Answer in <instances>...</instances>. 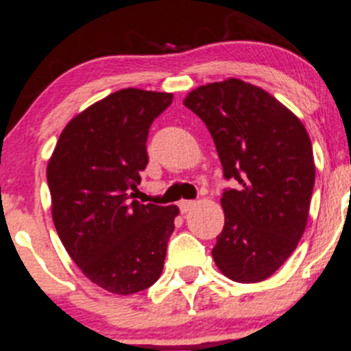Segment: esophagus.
<instances>
[{
	"label": "esophagus",
	"instance_id": "34e87169",
	"mask_svg": "<svg viewBox=\"0 0 351 351\" xmlns=\"http://www.w3.org/2000/svg\"><path fill=\"white\" fill-rule=\"evenodd\" d=\"M195 205H197L195 200H182L180 202V210H182V214H186V212L192 210Z\"/></svg>",
	"mask_w": 351,
	"mask_h": 351
}]
</instances>
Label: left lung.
Instances as JSON below:
<instances>
[{"label":"left lung","instance_id":"left-lung-1","mask_svg":"<svg viewBox=\"0 0 351 351\" xmlns=\"http://www.w3.org/2000/svg\"><path fill=\"white\" fill-rule=\"evenodd\" d=\"M207 125L226 178L224 229L212 250L222 275L254 284L274 275L302 238L316 165L306 127L263 88L229 77L183 100Z\"/></svg>","mask_w":351,"mask_h":351}]
</instances>
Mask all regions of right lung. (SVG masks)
I'll list each match as a JSON object with an SVG mask.
<instances>
[{
    "label": "right lung",
    "mask_w": 351,
    "mask_h": 351,
    "mask_svg": "<svg viewBox=\"0 0 351 351\" xmlns=\"http://www.w3.org/2000/svg\"><path fill=\"white\" fill-rule=\"evenodd\" d=\"M171 93L125 88L67 122L47 162L51 212L84 277L117 295L154 284L175 229L176 205L139 204V173L153 120Z\"/></svg>",
    "instance_id": "right-lung-1"
}]
</instances>
